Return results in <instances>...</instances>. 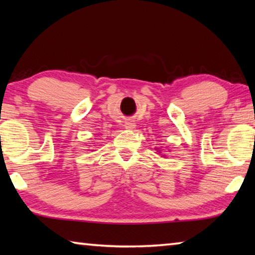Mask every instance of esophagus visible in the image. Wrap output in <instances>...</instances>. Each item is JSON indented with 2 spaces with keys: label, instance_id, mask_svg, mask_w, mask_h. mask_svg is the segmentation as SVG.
I'll use <instances>...</instances> for the list:
<instances>
[{
  "label": "esophagus",
  "instance_id": "34e87169",
  "mask_svg": "<svg viewBox=\"0 0 255 255\" xmlns=\"http://www.w3.org/2000/svg\"><path fill=\"white\" fill-rule=\"evenodd\" d=\"M124 127L127 128H130V130H132V128H135V123H134V121H131V120L127 121V122H125V124H124Z\"/></svg>",
  "mask_w": 255,
  "mask_h": 255
}]
</instances>
